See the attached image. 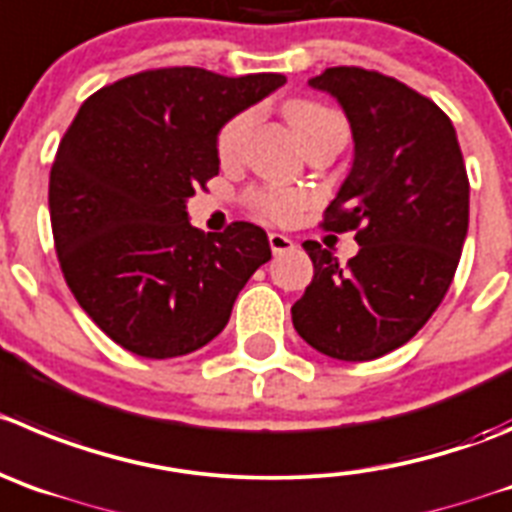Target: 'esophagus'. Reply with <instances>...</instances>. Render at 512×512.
I'll return each mask as SVG.
<instances>
[{"instance_id": "esophagus-1", "label": "esophagus", "mask_w": 512, "mask_h": 512, "mask_svg": "<svg viewBox=\"0 0 512 512\" xmlns=\"http://www.w3.org/2000/svg\"><path fill=\"white\" fill-rule=\"evenodd\" d=\"M270 250L272 255H283V252H290L295 247V242L290 240L288 234H280V232H270Z\"/></svg>"}]
</instances>
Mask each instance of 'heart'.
I'll list each match as a JSON object with an SVG mask.
<instances>
[{
	"label": "heart",
	"mask_w": 512,
	"mask_h": 512,
	"mask_svg": "<svg viewBox=\"0 0 512 512\" xmlns=\"http://www.w3.org/2000/svg\"><path fill=\"white\" fill-rule=\"evenodd\" d=\"M288 116L295 133L300 136V141H308L313 133L326 128L328 123L343 121V118L338 116V113H333L331 108H326V105L321 103H308V100L290 105ZM252 121H255V116H252L250 111H245L240 113V116H234L229 123H224V128L219 131L217 138L219 159H237L242 143H245L247 133H250L252 128ZM247 204H250V207L255 209V214H260L262 219L285 224L290 222V219H295V214L305 207V197L300 191L290 189H252L250 194H247Z\"/></svg>",
	"instance_id": "b5f03b06"
}]
</instances>
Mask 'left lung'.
Wrapping results in <instances>:
<instances>
[{"label":"left lung","instance_id":"left-lung-1","mask_svg":"<svg viewBox=\"0 0 512 512\" xmlns=\"http://www.w3.org/2000/svg\"><path fill=\"white\" fill-rule=\"evenodd\" d=\"M341 103L353 164L323 227L356 229V257L303 242L313 280L293 326L315 351L371 361L404 346L450 290L470 222V181L452 121L409 85L364 68L308 80Z\"/></svg>","mask_w":512,"mask_h":512}]
</instances>
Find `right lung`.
Here are the masks:
<instances>
[{"label":"right lung","instance_id":"1","mask_svg":"<svg viewBox=\"0 0 512 512\" xmlns=\"http://www.w3.org/2000/svg\"><path fill=\"white\" fill-rule=\"evenodd\" d=\"M285 85L161 68L105 85L80 105L50 171V222L65 283L95 326L143 358H176L227 326L265 229L191 227L186 199L219 174L224 123Z\"/></svg>","mask_w":512,"mask_h":512}]
</instances>
